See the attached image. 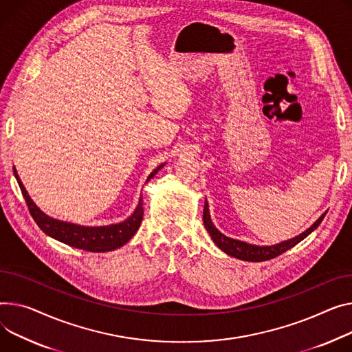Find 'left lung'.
Returning a JSON list of instances; mask_svg holds the SVG:
<instances>
[{
	"mask_svg": "<svg viewBox=\"0 0 352 352\" xmlns=\"http://www.w3.org/2000/svg\"><path fill=\"white\" fill-rule=\"evenodd\" d=\"M327 212H324L309 229H306L304 232H301L300 235L283 241L276 245H270V246H261V245H252L243 241H238V239H232L229 236H225L223 233H221L212 219H210V214H209V205L208 201L205 199V205H204V225L209 233L210 239L214 241V243L226 254L236 257V259L241 261H246V262H263V261H269L273 259V257L285 253L286 250H289L290 248L296 246L298 242H301L304 238H307L310 233L317 229V226L321 223V221L324 219Z\"/></svg>",
	"mask_w": 352,
	"mask_h": 352,
	"instance_id": "left-lung-1",
	"label": "left lung"
}]
</instances>
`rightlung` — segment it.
I'll return each instance as SVG.
<instances>
[{"mask_svg": "<svg viewBox=\"0 0 352 352\" xmlns=\"http://www.w3.org/2000/svg\"><path fill=\"white\" fill-rule=\"evenodd\" d=\"M166 166V162L158 166L146 179V184L155 177V174ZM14 175L21 188V192L25 198L28 205L30 214L32 215L36 225L45 232L46 235L76 249L87 250V252H110L114 249H119L126 245L138 230L140 225L143 221V198L140 197L138 204L134 209V212L123 222L111 223L104 226H85L72 222H65L55 218H51L36 206V204L31 199L30 194L27 192L25 186H23L18 173L14 167Z\"/></svg>", "mask_w": 352, "mask_h": 352, "instance_id": "right-lung-1", "label": "right lung"}]
</instances>
